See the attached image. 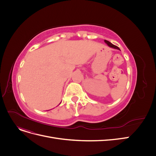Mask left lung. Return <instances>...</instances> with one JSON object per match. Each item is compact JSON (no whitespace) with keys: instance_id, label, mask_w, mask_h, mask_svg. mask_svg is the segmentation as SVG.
<instances>
[{"instance_id":"1","label":"left lung","mask_w":156,"mask_h":156,"mask_svg":"<svg viewBox=\"0 0 156 156\" xmlns=\"http://www.w3.org/2000/svg\"><path fill=\"white\" fill-rule=\"evenodd\" d=\"M105 43L109 46V47H111V48H114V49H119V50H120V48H119V47H117L116 45H113V44H112L110 41H107V40H105Z\"/></svg>"}]
</instances>
